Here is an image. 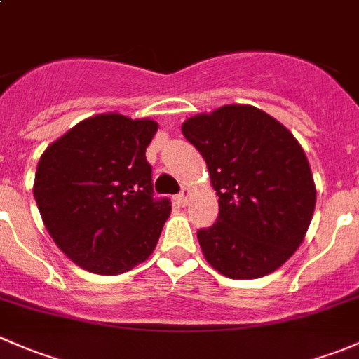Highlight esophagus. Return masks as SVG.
I'll use <instances>...</instances> for the list:
<instances>
[{
  "label": "esophagus",
  "mask_w": 359,
  "mask_h": 359,
  "mask_svg": "<svg viewBox=\"0 0 359 359\" xmlns=\"http://www.w3.org/2000/svg\"><path fill=\"white\" fill-rule=\"evenodd\" d=\"M187 196H189V193H187V191L184 189L182 193H180V194H177V201H179L180 205L184 206V205H186V203H187Z\"/></svg>",
  "instance_id": "obj_1"
}]
</instances>
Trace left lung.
Here are the masks:
<instances>
[{
    "label": "left lung",
    "instance_id": "1",
    "mask_svg": "<svg viewBox=\"0 0 359 359\" xmlns=\"http://www.w3.org/2000/svg\"><path fill=\"white\" fill-rule=\"evenodd\" d=\"M205 159L219 217L198 231L206 262L231 280H255L283 266L304 241L316 186L306 153L287 126L248 104H227L182 123Z\"/></svg>",
    "mask_w": 359,
    "mask_h": 359
}]
</instances>
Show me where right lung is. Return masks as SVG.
I'll return each mask as SVG.
<instances>
[{"instance_id":"1","label":"right lung","mask_w":359,"mask_h":359,"mask_svg":"<svg viewBox=\"0 0 359 359\" xmlns=\"http://www.w3.org/2000/svg\"><path fill=\"white\" fill-rule=\"evenodd\" d=\"M149 118L92 116L50 144L36 168V205L55 245L76 266L121 274L149 259L172 206L153 198Z\"/></svg>"}]
</instances>
